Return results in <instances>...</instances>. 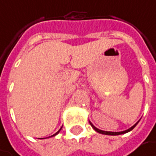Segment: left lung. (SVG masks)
<instances>
[{
  "label": "left lung",
  "mask_w": 156,
  "mask_h": 156,
  "mask_svg": "<svg viewBox=\"0 0 156 156\" xmlns=\"http://www.w3.org/2000/svg\"><path fill=\"white\" fill-rule=\"evenodd\" d=\"M138 122H136V123H135V124H134L133 127H131L130 129H128V130H126V131H123V132H117V133H116V132L114 133V132H105V131H101V130H99L98 128H96V127H95V126H94L92 123H90V125L92 126V128H93V129H94L96 132H98V133H102V134H107V135H120V134L126 133H128V132L132 131V130H133V128H134V127L137 125V123H138Z\"/></svg>",
  "instance_id": "8db88e82"
}]
</instances>
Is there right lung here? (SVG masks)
<instances>
[{
    "mask_svg": "<svg viewBox=\"0 0 156 156\" xmlns=\"http://www.w3.org/2000/svg\"><path fill=\"white\" fill-rule=\"evenodd\" d=\"M59 133V131H58V132H57V133H55V134H54V135H52V136H55V135H56V134H57V133Z\"/></svg>",
    "mask_w": 156,
    "mask_h": 156,
    "instance_id": "add662e5",
    "label": "right lung"
}]
</instances>
